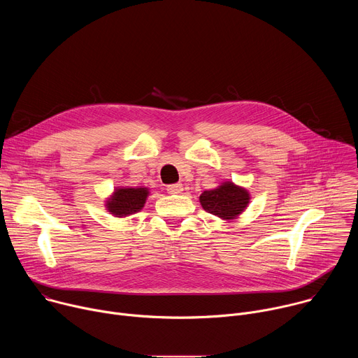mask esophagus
Returning a JSON list of instances; mask_svg holds the SVG:
<instances>
[{
  "instance_id": "esophagus-1",
  "label": "esophagus",
  "mask_w": 358,
  "mask_h": 358,
  "mask_svg": "<svg viewBox=\"0 0 358 358\" xmlns=\"http://www.w3.org/2000/svg\"><path fill=\"white\" fill-rule=\"evenodd\" d=\"M182 191V185L181 184H171L167 187V192L169 194H180Z\"/></svg>"
}]
</instances>
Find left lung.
<instances>
[{
  "label": "left lung",
  "instance_id": "left-lung-1",
  "mask_svg": "<svg viewBox=\"0 0 358 358\" xmlns=\"http://www.w3.org/2000/svg\"><path fill=\"white\" fill-rule=\"evenodd\" d=\"M249 201V191L232 181H224L217 188L199 195L202 208L224 221L236 220L246 210Z\"/></svg>",
  "mask_w": 358,
  "mask_h": 358
}]
</instances>
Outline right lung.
Returning <instances> with one entry per match:
<instances>
[{
    "instance_id": "right-lung-1",
    "label": "right lung",
    "mask_w": 358,
    "mask_h": 358,
    "mask_svg": "<svg viewBox=\"0 0 358 358\" xmlns=\"http://www.w3.org/2000/svg\"><path fill=\"white\" fill-rule=\"evenodd\" d=\"M150 191L147 187H116L106 199V210L116 218H124L143 210Z\"/></svg>"
}]
</instances>
